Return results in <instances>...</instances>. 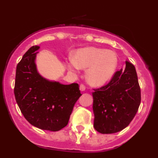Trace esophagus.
Segmentation results:
<instances>
[{"label":"esophagus","mask_w":158,"mask_h":158,"mask_svg":"<svg viewBox=\"0 0 158 158\" xmlns=\"http://www.w3.org/2000/svg\"><path fill=\"white\" fill-rule=\"evenodd\" d=\"M79 88H80V90H81V91H84V90H85V88H85V85H82V84L80 85V87H79Z\"/></svg>","instance_id":"obj_1"}]
</instances>
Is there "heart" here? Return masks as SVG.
Returning <instances> with one entry per match:
<instances>
[{"instance_id": "obj_1", "label": "heart", "mask_w": 158, "mask_h": 158, "mask_svg": "<svg viewBox=\"0 0 158 158\" xmlns=\"http://www.w3.org/2000/svg\"><path fill=\"white\" fill-rule=\"evenodd\" d=\"M70 70L87 69V80L90 84L99 86L104 85L113 77L117 67V57L111 50L88 47L76 52L73 59L68 62Z\"/></svg>"}]
</instances>
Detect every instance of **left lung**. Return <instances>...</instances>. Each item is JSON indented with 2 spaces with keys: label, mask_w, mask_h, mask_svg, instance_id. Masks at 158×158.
Returning a JSON list of instances; mask_svg holds the SVG:
<instances>
[{
  "label": "left lung",
  "mask_w": 158,
  "mask_h": 158,
  "mask_svg": "<svg viewBox=\"0 0 158 158\" xmlns=\"http://www.w3.org/2000/svg\"><path fill=\"white\" fill-rule=\"evenodd\" d=\"M94 90V128L101 134H113L126 128L141 101L135 66L126 61L124 70L117 71L108 84Z\"/></svg>",
  "instance_id": "8db88e82"
}]
</instances>
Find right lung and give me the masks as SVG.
I'll return each instance as SVG.
<instances>
[{"instance_id": "obj_1", "label": "right lung", "mask_w": 158, "mask_h": 158, "mask_svg": "<svg viewBox=\"0 0 158 158\" xmlns=\"http://www.w3.org/2000/svg\"><path fill=\"white\" fill-rule=\"evenodd\" d=\"M39 48H30L18 64L14 94L21 113L30 124L57 131L68 125L81 94L77 83L63 85L40 75L35 62Z\"/></svg>"}]
</instances>
